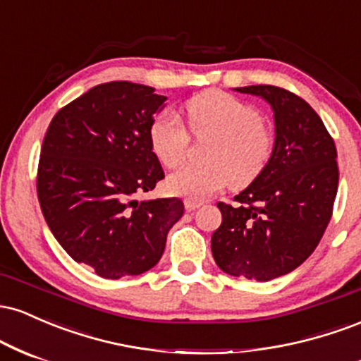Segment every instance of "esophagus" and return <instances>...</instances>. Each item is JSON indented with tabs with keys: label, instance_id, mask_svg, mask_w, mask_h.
Listing matches in <instances>:
<instances>
[{
	"label": "esophagus",
	"instance_id": "obj_1",
	"mask_svg": "<svg viewBox=\"0 0 361 361\" xmlns=\"http://www.w3.org/2000/svg\"><path fill=\"white\" fill-rule=\"evenodd\" d=\"M198 207H202V202H197V200H185V209L188 210V212H193V210H197Z\"/></svg>",
	"mask_w": 361,
	"mask_h": 361
}]
</instances>
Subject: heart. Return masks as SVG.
Returning <instances> with one entry per match:
<instances>
[{
    "mask_svg": "<svg viewBox=\"0 0 361 361\" xmlns=\"http://www.w3.org/2000/svg\"><path fill=\"white\" fill-rule=\"evenodd\" d=\"M188 127L195 137H212L205 164H186L168 176L166 188L186 200H205L231 185L246 188L258 180L275 151V135L255 106L229 93L209 90L185 103ZM149 142L159 163L175 168L185 159L190 134L173 111L152 120Z\"/></svg>",
    "mask_w": 361,
    "mask_h": 361,
    "instance_id": "heart-1",
    "label": "heart"
}]
</instances>
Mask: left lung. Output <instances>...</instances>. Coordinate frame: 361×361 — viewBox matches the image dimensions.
<instances>
[{"label": "left lung", "mask_w": 361, "mask_h": 361, "mask_svg": "<svg viewBox=\"0 0 361 361\" xmlns=\"http://www.w3.org/2000/svg\"><path fill=\"white\" fill-rule=\"evenodd\" d=\"M264 98L275 114V151L267 169L219 202L222 224L212 234L217 267L233 276L268 281L312 255L333 215L338 192L336 146L307 102L279 86L235 88Z\"/></svg>", "instance_id": "left-lung-1"}]
</instances>
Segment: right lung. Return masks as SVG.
I'll use <instances>...</instances> for the list:
<instances>
[{"label": "right lung", "instance_id": "obj_1", "mask_svg": "<svg viewBox=\"0 0 361 361\" xmlns=\"http://www.w3.org/2000/svg\"><path fill=\"white\" fill-rule=\"evenodd\" d=\"M166 97L151 86H94L54 115L40 149L37 195L66 252L98 276L151 270L183 215L180 198L139 202L164 178L149 128Z\"/></svg>", "mask_w": 361, "mask_h": 361}]
</instances>
